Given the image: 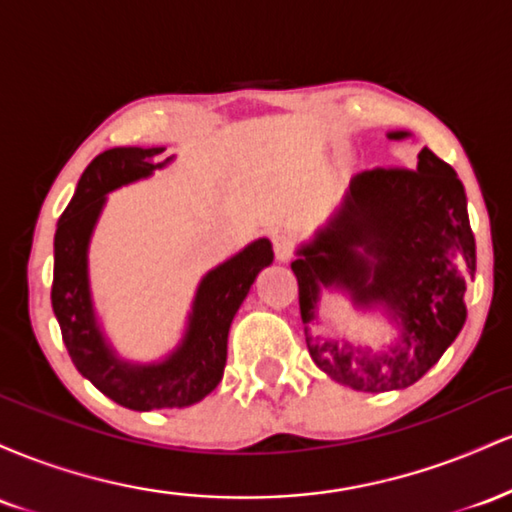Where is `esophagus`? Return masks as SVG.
I'll return each instance as SVG.
<instances>
[{"instance_id": "34e87169", "label": "esophagus", "mask_w": 512, "mask_h": 512, "mask_svg": "<svg viewBox=\"0 0 512 512\" xmlns=\"http://www.w3.org/2000/svg\"><path fill=\"white\" fill-rule=\"evenodd\" d=\"M272 245H274L276 260H279V262H291V257H293V243H291L289 236H274Z\"/></svg>"}]
</instances>
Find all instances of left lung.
<instances>
[{
    "instance_id": "1",
    "label": "left lung",
    "mask_w": 512,
    "mask_h": 512,
    "mask_svg": "<svg viewBox=\"0 0 512 512\" xmlns=\"http://www.w3.org/2000/svg\"><path fill=\"white\" fill-rule=\"evenodd\" d=\"M291 269L317 368L358 392L414 385L467 320L464 291L477 272V243L460 178L431 149L414 170L358 173L330 219L298 245ZM322 290L349 297L357 312L380 314L396 339L373 352L336 335L313 338Z\"/></svg>"
}]
</instances>
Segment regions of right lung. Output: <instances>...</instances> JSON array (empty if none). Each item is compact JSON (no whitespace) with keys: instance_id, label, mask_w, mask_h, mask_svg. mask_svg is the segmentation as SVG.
Here are the masks:
<instances>
[{"instance_id":"1","label":"right lung","mask_w":512,"mask_h":512,"mask_svg":"<svg viewBox=\"0 0 512 512\" xmlns=\"http://www.w3.org/2000/svg\"><path fill=\"white\" fill-rule=\"evenodd\" d=\"M166 146H115L88 163L72 202L57 221L52 310L72 363L105 397L134 411L190 407L216 390L226 368L228 330L257 274L274 260L267 238L252 240L197 284L185 332L173 351L151 363L117 354L96 313L88 248L110 192L146 180L173 163Z\"/></svg>"}]
</instances>
